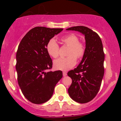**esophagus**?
I'll use <instances>...</instances> for the list:
<instances>
[{
    "label": "esophagus",
    "instance_id": "34e87169",
    "mask_svg": "<svg viewBox=\"0 0 121 121\" xmlns=\"http://www.w3.org/2000/svg\"><path fill=\"white\" fill-rule=\"evenodd\" d=\"M63 76H64V77H65L67 75V73H66V72H65V71L63 72Z\"/></svg>",
    "mask_w": 121,
    "mask_h": 121
}]
</instances>
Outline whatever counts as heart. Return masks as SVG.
Returning a JSON list of instances; mask_svg holds the SVG:
<instances>
[{"label": "heart", "mask_w": 121, "mask_h": 121, "mask_svg": "<svg viewBox=\"0 0 121 121\" xmlns=\"http://www.w3.org/2000/svg\"><path fill=\"white\" fill-rule=\"evenodd\" d=\"M63 44L69 47L65 58H60L54 61V67L56 69L61 71H67L73 68L76 64V59L80 60L85 53V46L80 42L77 36L74 34L65 35L60 39ZM46 50L48 54L53 58H57L59 55V46L55 40L50 39L46 45Z\"/></svg>", "instance_id": "b5f03b06"}]
</instances>
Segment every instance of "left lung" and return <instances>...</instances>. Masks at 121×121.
Wrapping results in <instances>:
<instances>
[{
  "label": "left lung",
  "instance_id": "1",
  "mask_svg": "<svg viewBox=\"0 0 121 121\" xmlns=\"http://www.w3.org/2000/svg\"><path fill=\"white\" fill-rule=\"evenodd\" d=\"M66 30L79 31L85 36V54L77 67L67 74L72 79L68 89L69 97L77 102L86 103L98 92L104 74L102 41L97 33L86 27L74 26Z\"/></svg>",
  "mask_w": 121,
  "mask_h": 121
}]
</instances>
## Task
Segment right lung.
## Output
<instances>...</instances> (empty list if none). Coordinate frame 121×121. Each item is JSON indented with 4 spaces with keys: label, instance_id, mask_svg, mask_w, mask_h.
Segmentation results:
<instances>
[{
    "label": "right lung",
    "instance_id": "1",
    "mask_svg": "<svg viewBox=\"0 0 121 121\" xmlns=\"http://www.w3.org/2000/svg\"><path fill=\"white\" fill-rule=\"evenodd\" d=\"M63 30L36 27L19 44L16 65L18 84L26 98L32 103L41 104L48 101L63 77L61 71H47L53 63L46 50L48 41Z\"/></svg>",
    "mask_w": 121,
    "mask_h": 121
}]
</instances>
